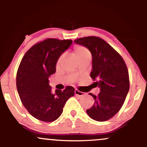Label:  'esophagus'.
Listing matches in <instances>:
<instances>
[{
	"mask_svg": "<svg viewBox=\"0 0 147 147\" xmlns=\"http://www.w3.org/2000/svg\"><path fill=\"white\" fill-rule=\"evenodd\" d=\"M75 95L76 96H78V97H82V96H84L85 95V93L83 92H81V91H79L78 90H75Z\"/></svg>",
	"mask_w": 147,
	"mask_h": 147,
	"instance_id": "obj_1",
	"label": "esophagus"
}]
</instances>
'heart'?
Instances as JSON below:
<instances>
[{
    "instance_id": "heart-1",
    "label": "heart",
    "mask_w": 147,
    "mask_h": 147,
    "mask_svg": "<svg viewBox=\"0 0 147 147\" xmlns=\"http://www.w3.org/2000/svg\"><path fill=\"white\" fill-rule=\"evenodd\" d=\"M75 55L77 60L80 61L84 59H90L91 55L90 52L86 47L82 46V45H77L75 48ZM63 56L61 55L59 58L58 61H57V64H59L61 61L62 60Z\"/></svg>"
}]
</instances>
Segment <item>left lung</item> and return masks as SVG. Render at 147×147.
Returning a JSON list of instances; mask_svg holds the SVG:
<instances>
[{
    "label": "left lung",
    "mask_w": 147,
    "mask_h": 147,
    "mask_svg": "<svg viewBox=\"0 0 147 147\" xmlns=\"http://www.w3.org/2000/svg\"><path fill=\"white\" fill-rule=\"evenodd\" d=\"M85 46L92 55V70L90 77L95 81L100 92L92 93L95 102L86 110L91 119L104 122L112 118L120 110L129 90L127 67L122 57L108 43L99 37L87 36L74 41Z\"/></svg>",
    "instance_id": "obj_1"
}]
</instances>
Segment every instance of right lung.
<instances>
[{"mask_svg": "<svg viewBox=\"0 0 147 147\" xmlns=\"http://www.w3.org/2000/svg\"><path fill=\"white\" fill-rule=\"evenodd\" d=\"M72 43V40L47 38L34 45L22 59L16 74L18 95L25 109L38 120L51 122L58 119L66 101L75 94L72 86L52 93L49 85L57 61Z\"/></svg>", "mask_w": 147, "mask_h": 147, "instance_id": "add662e5", "label": "right lung"}]
</instances>
